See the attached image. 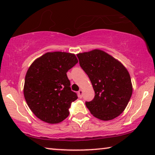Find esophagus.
<instances>
[{
  "instance_id": "1",
  "label": "esophagus",
  "mask_w": 155,
  "mask_h": 155,
  "mask_svg": "<svg viewBox=\"0 0 155 155\" xmlns=\"http://www.w3.org/2000/svg\"><path fill=\"white\" fill-rule=\"evenodd\" d=\"M78 97H79L80 98H81L83 97V91L82 90H79V91H78Z\"/></svg>"
}]
</instances>
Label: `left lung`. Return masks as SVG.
I'll return each instance as SVG.
<instances>
[{
	"label": "left lung",
	"mask_w": 155,
	"mask_h": 155,
	"mask_svg": "<svg viewBox=\"0 0 155 155\" xmlns=\"http://www.w3.org/2000/svg\"><path fill=\"white\" fill-rule=\"evenodd\" d=\"M79 64L91 80L94 97L85 105L101 120L120 115L132 94L130 75L120 62L103 51L94 49L77 54Z\"/></svg>",
	"instance_id": "8db88e82"
}]
</instances>
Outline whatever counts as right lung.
<instances>
[{
    "mask_svg": "<svg viewBox=\"0 0 155 155\" xmlns=\"http://www.w3.org/2000/svg\"><path fill=\"white\" fill-rule=\"evenodd\" d=\"M77 63L74 54L55 51L46 53L30 66L25 77L24 97L41 120L56 124L68 117L71 104L78 97L71 91L67 72Z\"/></svg>",
    "mask_w": 155,
    "mask_h": 155,
    "instance_id": "1",
    "label": "right lung"
}]
</instances>
